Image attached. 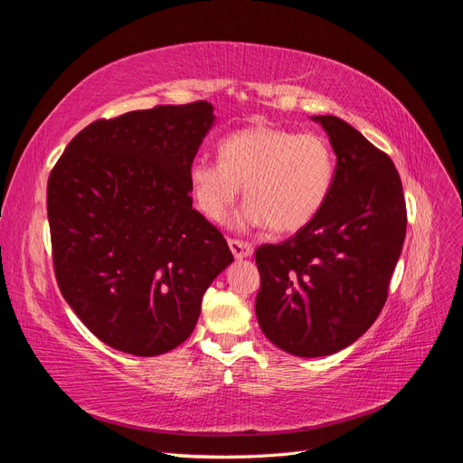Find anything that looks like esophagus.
Listing matches in <instances>:
<instances>
[{
  "label": "esophagus",
  "instance_id": "34e87169",
  "mask_svg": "<svg viewBox=\"0 0 463 463\" xmlns=\"http://www.w3.org/2000/svg\"><path fill=\"white\" fill-rule=\"evenodd\" d=\"M228 245H230V250H232V255H233L235 259H247V257L253 255V247H250V245L245 243V241L230 240Z\"/></svg>",
  "mask_w": 463,
  "mask_h": 463
}]
</instances>
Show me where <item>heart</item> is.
<instances>
[{
    "label": "heart",
    "mask_w": 463,
    "mask_h": 463,
    "mask_svg": "<svg viewBox=\"0 0 463 463\" xmlns=\"http://www.w3.org/2000/svg\"><path fill=\"white\" fill-rule=\"evenodd\" d=\"M218 156L189 165L193 201L210 222L226 220L243 185L247 203L237 218L243 228L296 233L317 218L332 189L334 152L315 133L250 125L223 137Z\"/></svg>",
    "instance_id": "1"
}]
</instances>
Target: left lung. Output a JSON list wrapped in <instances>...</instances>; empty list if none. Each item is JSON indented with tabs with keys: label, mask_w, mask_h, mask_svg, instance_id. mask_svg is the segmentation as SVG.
Returning a JSON list of instances; mask_svg holds the SVG:
<instances>
[{
	"label": "left lung",
	"mask_w": 463,
	"mask_h": 463,
	"mask_svg": "<svg viewBox=\"0 0 463 463\" xmlns=\"http://www.w3.org/2000/svg\"><path fill=\"white\" fill-rule=\"evenodd\" d=\"M311 119L326 131L335 154L328 199L309 226L255 253L259 326L298 357L332 355L371 328L408 223L394 162L344 119Z\"/></svg>",
	"instance_id": "8db88e82"
}]
</instances>
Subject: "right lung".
<instances>
[{"mask_svg": "<svg viewBox=\"0 0 463 463\" xmlns=\"http://www.w3.org/2000/svg\"><path fill=\"white\" fill-rule=\"evenodd\" d=\"M214 121L208 102L98 119L50 174L61 296L118 352L154 357L184 344L204 291L233 262L189 189V165Z\"/></svg>", "mask_w": 463, "mask_h": 463, "instance_id": "1", "label": "right lung"}]
</instances>
